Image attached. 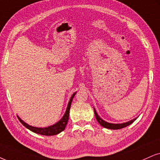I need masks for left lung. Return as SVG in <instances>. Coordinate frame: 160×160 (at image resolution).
I'll list each match as a JSON object with an SVG mask.
<instances>
[{"instance_id":"obj_1","label":"left lung","mask_w":160,"mask_h":160,"mask_svg":"<svg viewBox=\"0 0 160 160\" xmlns=\"http://www.w3.org/2000/svg\"><path fill=\"white\" fill-rule=\"evenodd\" d=\"M94 113H95L96 120H97L98 123L101 125L102 127L105 128H108V129H111V130H118V129H122V128L127 127V126L130 125L131 124L133 123V122L135 121L137 119H133L131 120V121L128 122H125V123H122V124H113V123H109V122L104 121L103 119H102L101 118L98 116V115L96 113L95 108H94Z\"/></svg>"}]
</instances>
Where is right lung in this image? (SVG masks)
<instances>
[{
  "label": "right lung",
  "instance_id": "obj_1",
  "mask_svg": "<svg viewBox=\"0 0 160 160\" xmlns=\"http://www.w3.org/2000/svg\"><path fill=\"white\" fill-rule=\"evenodd\" d=\"M76 92H74L72 94V96H71L70 102H69L68 108H67L66 112H65L64 115L63 116V117L61 119V120L57 122V123L54 124L53 125L49 126V127L47 128H36V127H33V126L29 125L28 124H27L26 122L23 121L21 118H18L19 121L22 123V125L23 126H25L26 128H28L29 130H30L31 131L34 132L35 133H38V134L41 135H44V136H54L58 134V133H61V132L64 131L65 129V127H66L67 124H68V119H69V116H70V106H71V103H72V98H74L75 95H76Z\"/></svg>",
  "mask_w": 160,
  "mask_h": 160
}]
</instances>
